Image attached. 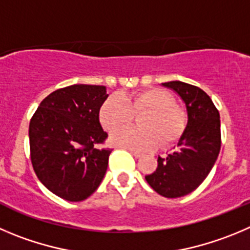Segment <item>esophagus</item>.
<instances>
[{
    "instance_id": "34e87169",
    "label": "esophagus",
    "mask_w": 250,
    "mask_h": 250,
    "mask_svg": "<svg viewBox=\"0 0 250 250\" xmlns=\"http://www.w3.org/2000/svg\"><path fill=\"white\" fill-rule=\"evenodd\" d=\"M130 154H132L134 158H137V159H138V158H141L142 155H143V154L139 153V151H134V150H130Z\"/></svg>"
}]
</instances>
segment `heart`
<instances>
[{
  "instance_id": "obj_1",
  "label": "heart",
  "mask_w": 250,
  "mask_h": 250,
  "mask_svg": "<svg viewBox=\"0 0 250 250\" xmlns=\"http://www.w3.org/2000/svg\"><path fill=\"white\" fill-rule=\"evenodd\" d=\"M139 113L144 114L139 120L142 128L118 129ZM99 117L106 130L118 129L111 134V143L136 151L150 150L159 141L164 146L178 142L188 123L185 111L174 104V97L155 87L130 95H111L102 104Z\"/></svg>"
}]
</instances>
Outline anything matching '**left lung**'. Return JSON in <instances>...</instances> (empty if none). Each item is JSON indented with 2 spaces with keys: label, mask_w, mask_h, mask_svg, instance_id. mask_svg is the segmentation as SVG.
<instances>
[{
  "label": "left lung",
  "mask_w": 250,
  "mask_h": 250,
  "mask_svg": "<svg viewBox=\"0 0 250 250\" xmlns=\"http://www.w3.org/2000/svg\"><path fill=\"white\" fill-rule=\"evenodd\" d=\"M178 93L188 111V125L174 150L158 158L157 170L146 180L155 192L176 199L192 192L207 178L221 149V121L209 96L197 86L162 83Z\"/></svg>",
  "instance_id": "left-lung-1"
}]
</instances>
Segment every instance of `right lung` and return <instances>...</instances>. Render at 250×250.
Returning <instances> with one entry per match:
<instances>
[{
  "instance_id": "add662e5",
  "label": "right lung",
  "mask_w": 250,
  "mask_h": 250,
  "mask_svg": "<svg viewBox=\"0 0 250 250\" xmlns=\"http://www.w3.org/2000/svg\"><path fill=\"white\" fill-rule=\"evenodd\" d=\"M104 86L71 85L51 92L29 123L32 165L41 183L66 201L87 199L106 174L112 149L99 113Z\"/></svg>"
}]
</instances>
